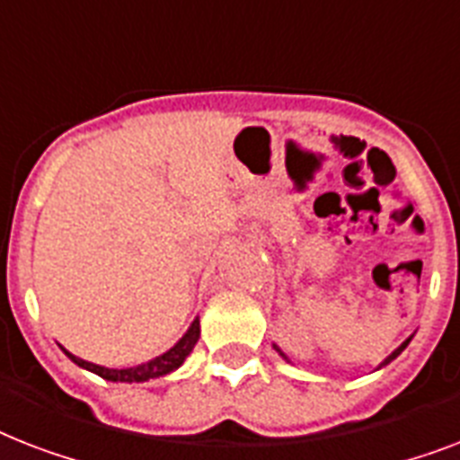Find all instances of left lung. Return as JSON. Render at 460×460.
Here are the masks:
<instances>
[{
  "label": "left lung",
  "mask_w": 460,
  "mask_h": 460,
  "mask_svg": "<svg viewBox=\"0 0 460 460\" xmlns=\"http://www.w3.org/2000/svg\"><path fill=\"white\" fill-rule=\"evenodd\" d=\"M411 339H413V336H408L406 341L401 343L399 349L394 350V353H389V356H386V358H385V360H382V363H379V367H385V365H389V363H392L394 358H396V356H401V350L406 349L408 343H411ZM272 346H274V350H277V353H279V356H281V358H284V360H288V358H287V353H284V350H281V349H279V346H277V343H272ZM379 367H377V370H379Z\"/></svg>",
  "instance_id": "8db88e82"
}]
</instances>
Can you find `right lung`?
<instances>
[{
    "label": "right lung",
    "mask_w": 460,
    "mask_h": 460,
    "mask_svg": "<svg viewBox=\"0 0 460 460\" xmlns=\"http://www.w3.org/2000/svg\"><path fill=\"white\" fill-rule=\"evenodd\" d=\"M198 339H200V317H195V320L190 322V327L186 329V334L181 336L172 349L164 350L162 356L153 358V360H147V363L133 365V367H104V365L88 363V360L74 356V353L64 349V346H59V349L64 350L78 367H83V370L95 372V375H100V377L107 379V382H128V385H131V382H147V379L164 377L169 372L179 370L181 365H183V360L190 356V350L195 349Z\"/></svg>",
    "instance_id": "right-lung-1"
}]
</instances>
